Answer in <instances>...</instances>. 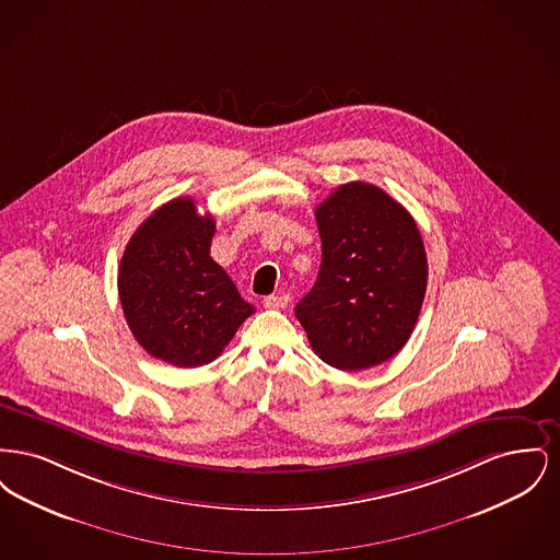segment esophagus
Wrapping results in <instances>:
<instances>
[{"label":"esophagus","mask_w":560,"mask_h":560,"mask_svg":"<svg viewBox=\"0 0 560 560\" xmlns=\"http://www.w3.org/2000/svg\"><path fill=\"white\" fill-rule=\"evenodd\" d=\"M262 304H265L267 308H285V306L290 304V295H285V293H279V295H267V298L262 300Z\"/></svg>","instance_id":"1"}]
</instances>
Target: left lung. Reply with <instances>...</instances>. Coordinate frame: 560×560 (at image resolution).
Instances as JSON below:
<instances>
[{
  "label": "left lung",
  "mask_w": 560,
  "mask_h": 560,
  "mask_svg": "<svg viewBox=\"0 0 560 560\" xmlns=\"http://www.w3.org/2000/svg\"><path fill=\"white\" fill-rule=\"evenodd\" d=\"M315 218L319 277L295 317L327 365L342 372L380 365L405 347L424 302L428 262L418 224L368 183L336 188Z\"/></svg>",
  "instance_id": "1"
}]
</instances>
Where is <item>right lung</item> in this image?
I'll return each mask as SVG.
<instances>
[{"label":"right lung","instance_id":"1","mask_svg":"<svg viewBox=\"0 0 560 560\" xmlns=\"http://www.w3.org/2000/svg\"><path fill=\"white\" fill-rule=\"evenodd\" d=\"M215 222L178 197L151 213L128 241L119 300L133 338L155 359L199 368L231 342L254 306L210 256Z\"/></svg>","mask_w":560,"mask_h":560}]
</instances>
